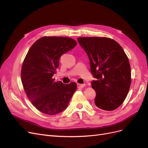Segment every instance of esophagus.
Segmentation results:
<instances>
[{"label": "esophagus", "mask_w": 148, "mask_h": 148, "mask_svg": "<svg viewBox=\"0 0 148 148\" xmlns=\"http://www.w3.org/2000/svg\"><path fill=\"white\" fill-rule=\"evenodd\" d=\"M85 86L84 84H79L77 83V87L78 88H83Z\"/></svg>", "instance_id": "esophagus-1"}]
</instances>
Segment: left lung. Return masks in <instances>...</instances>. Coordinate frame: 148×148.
<instances>
[{"label":"left lung","instance_id":"8db88e82","mask_svg":"<svg viewBox=\"0 0 148 148\" xmlns=\"http://www.w3.org/2000/svg\"><path fill=\"white\" fill-rule=\"evenodd\" d=\"M88 56L91 82L98 108L114 110L122 104L131 84V69L128 57L120 44L108 38H78Z\"/></svg>","mask_w":148,"mask_h":148}]
</instances>
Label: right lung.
I'll use <instances>...</instances> for the list:
<instances>
[{"instance_id": "obj_1", "label": "right lung", "mask_w": 148, "mask_h": 148, "mask_svg": "<svg viewBox=\"0 0 148 148\" xmlns=\"http://www.w3.org/2000/svg\"><path fill=\"white\" fill-rule=\"evenodd\" d=\"M77 45L66 37H42L29 49L22 65L21 82L29 101L41 112L56 115L68 107L77 84H64L52 79L59 59Z\"/></svg>"}]
</instances>
